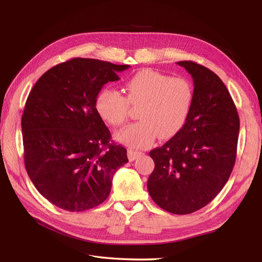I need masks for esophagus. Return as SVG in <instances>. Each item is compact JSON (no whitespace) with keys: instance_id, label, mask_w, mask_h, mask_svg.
<instances>
[{"instance_id":"1","label":"esophagus","mask_w":262,"mask_h":262,"mask_svg":"<svg viewBox=\"0 0 262 262\" xmlns=\"http://www.w3.org/2000/svg\"><path fill=\"white\" fill-rule=\"evenodd\" d=\"M142 153L141 150H137V149H132V148H130V149H128V157H129V160L130 161H134V160H137V158L139 157V156H141Z\"/></svg>"}]
</instances>
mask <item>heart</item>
I'll list each match as a JSON object with an SVG mask.
<instances>
[{
  "label": "heart",
  "mask_w": 262,
  "mask_h": 262,
  "mask_svg": "<svg viewBox=\"0 0 262 262\" xmlns=\"http://www.w3.org/2000/svg\"><path fill=\"white\" fill-rule=\"evenodd\" d=\"M125 97L104 87L95 99V108L102 120L118 126L125 122L130 105L139 106L140 120L125 125L116 139L130 147H145L156 139H168L185 125L193 102L192 85L185 77H169L144 69L123 85Z\"/></svg>",
  "instance_id": "b5f03b06"
}]
</instances>
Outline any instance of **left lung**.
I'll return each instance as SVG.
<instances>
[{
    "instance_id": "1",
    "label": "left lung",
    "mask_w": 262,
    "mask_h": 262,
    "mask_svg": "<svg viewBox=\"0 0 262 262\" xmlns=\"http://www.w3.org/2000/svg\"><path fill=\"white\" fill-rule=\"evenodd\" d=\"M193 78L191 112L182 129L152 149L155 168L147 180L153 201L173 214H189L223 189L236 161L239 117L231 94L211 70L180 61Z\"/></svg>"
}]
</instances>
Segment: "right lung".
Segmentation results:
<instances>
[{"mask_svg": "<svg viewBox=\"0 0 262 262\" xmlns=\"http://www.w3.org/2000/svg\"><path fill=\"white\" fill-rule=\"evenodd\" d=\"M129 67L74 58L47 71L30 91L21 117L24 162L36 189L55 207H97L108 198L115 172L128 163L126 149L110 143L95 99Z\"/></svg>", "mask_w": 262, "mask_h": 262, "instance_id": "obj_1", "label": "right lung"}]
</instances>
